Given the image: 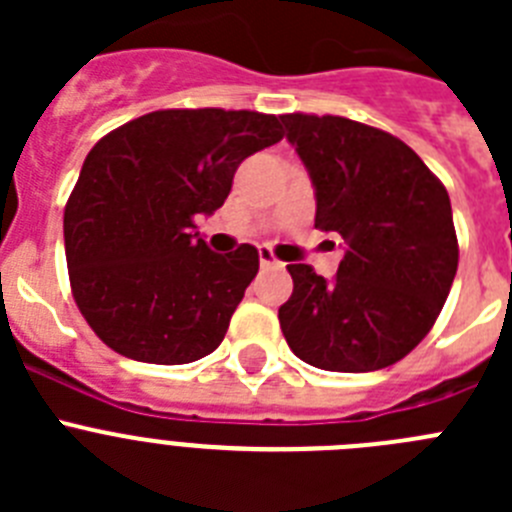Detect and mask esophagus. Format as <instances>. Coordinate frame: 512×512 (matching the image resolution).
<instances>
[{"label":"esophagus","mask_w":512,"mask_h":512,"mask_svg":"<svg viewBox=\"0 0 512 512\" xmlns=\"http://www.w3.org/2000/svg\"><path fill=\"white\" fill-rule=\"evenodd\" d=\"M259 261L264 269H269V266H279L277 256H274V253H271V248H266V246L259 248Z\"/></svg>","instance_id":"1"}]
</instances>
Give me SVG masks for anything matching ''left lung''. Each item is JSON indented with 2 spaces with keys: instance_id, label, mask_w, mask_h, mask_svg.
Segmentation results:
<instances>
[{
  "instance_id": "8db88e82",
  "label": "left lung",
  "mask_w": 512,
  "mask_h": 512,
  "mask_svg": "<svg viewBox=\"0 0 512 512\" xmlns=\"http://www.w3.org/2000/svg\"><path fill=\"white\" fill-rule=\"evenodd\" d=\"M315 187V228L346 241L325 282L289 264L279 307L289 348L325 372H377L436 323L459 266L449 192L418 153L384 130L338 115H282Z\"/></svg>"
}]
</instances>
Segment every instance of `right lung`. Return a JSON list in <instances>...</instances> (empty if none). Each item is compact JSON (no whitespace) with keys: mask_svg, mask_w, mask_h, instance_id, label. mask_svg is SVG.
<instances>
[{"mask_svg":"<svg viewBox=\"0 0 512 512\" xmlns=\"http://www.w3.org/2000/svg\"><path fill=\"white\" fill-rule=\"evenodd\" d=\"M279 120L156 110L89 151L63 212V243L76 307L112 351L171 366L223 343L259 251H210L194 217L223 207L243 158L284 138Z\"/></svg>","mask_w":512,"mask_h":512,"instance_id":"add662e5","label":"right lung"}]
</instances>
